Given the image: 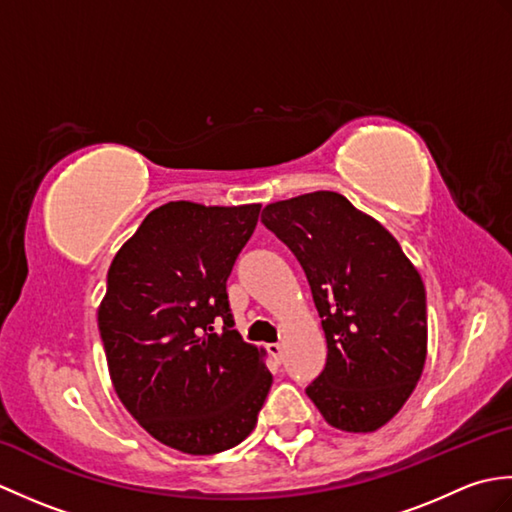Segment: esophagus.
<instances>
[{
  "label": "esophagus",
  "instance_id": "obj_1",
  "mask_svg": "<svg viewBox=\"0 0 512 512\" xmlns=\"http://www.w3.org/2000/svg\"><path fill=\"white\" fill-rule=\"evenodd\" d=\"M268 354L275 358V361H281V358H284V345L281 343H270L268 345Z\"/></svg>",
  "mask_w": 512,
  "mask_h": 512
}]
</instances>
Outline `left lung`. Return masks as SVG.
I'll return each instance as SVG.
<instances>
[{
  "label": "left lung",
  "mask_w": 512,
  "mask_h": 512,
  "mask_svg": "<svg viewBox=\"0 0 512 512\" xmlns=\"http://www.w3.org/2000/svg\"><path fill=\"white\" fill-rule=\"evenodd\" d=\"M262 224L308 277L328 341L306 394L332 427H383L418 385L427 358V297L396 237L334 191L268 204Z\"/></svg>",
  "instance_id": "left-lung-1"
}]
</instances>
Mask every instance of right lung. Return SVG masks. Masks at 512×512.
<instances>
[{
    "instance_id": "1",
    "label": "right lung",
    "mask_w": 512,
    "mask_h": 512,
    "mask_svg": "<svg viewBox=\"0 0 512 512\" xmlns=\"http://www.w3.org/2000/svg\"><path fill=\"white\" fill-rule=\"evenodd\" d=\"M262 204L169 202L107 270L99 330L118 398L171 449H233L257 424L273 374L233 330L226 279Z\"/></svg>"
}]
</instances>
